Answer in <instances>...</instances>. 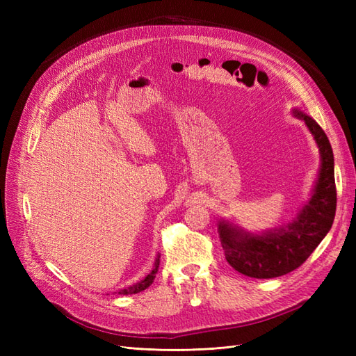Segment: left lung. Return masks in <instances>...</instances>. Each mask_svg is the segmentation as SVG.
<instances>
[{
	"label": "left lung",
	"instance_id": "1",
	"mask_svg": "<svg viewBox=\"0 0 356 356\" xmlns=\"http://www.w3.org/2000/svg\"><path fill=\"white\" fill-rule=\"evenodd\" d=\"M294 114L305 120L319 147V178L310 200L285 227L258 236L220 221L218 233L225 260L245 276L270 279L296 270L325 238L336 215L337 191L331 144L314 118L298 110Z\"/></svg>",
	"mask_w": 356,
	"mask_h": 356
}]
</instances>
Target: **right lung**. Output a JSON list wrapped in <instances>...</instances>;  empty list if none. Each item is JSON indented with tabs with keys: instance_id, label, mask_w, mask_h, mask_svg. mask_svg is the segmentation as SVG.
<instances>
[{
	"instance_id": "obj_1",
	"label": "right lung",
	"mask_w": 356,
	"mask_h": 356,
	"mask_svg": "<svg viewBox=\"0 0 356 356\" xmlns=\"http://www.w3.org/2000/svg\"><path fill=\"white\" fill-rule=\"evenodd\" d=\"M159 258H160V257H157V260H156V263H154V268L145 276V279H143V281L138 282L136 285H132V286H127V288H124V289H120V291H118V294H123V296L136 294V293H141V291L147 289L149 285H152L153 281H154V277H156V273H157V270H159V264H160Z\"/></svg>"
}]
</instances>
